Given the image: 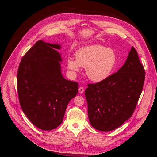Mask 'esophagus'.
Returning <instances> with one entry per match:
<instances>
[{"instance_id": "34e87169", "label": "esophagus", "mask_w": 157, "mask_h": 157, "mask_svg": "<svg viewBox=\"0 0 157 157\" xmlns=\"http://www.w3.org/2000/svg\"><path fill=\"white\" fill-rule=\"evenodd\" d=\"M84 88H83V87H80L79 88H78V92H79V93H80V94H82L83 92H84Z\"/></svg>"}]
</instances>
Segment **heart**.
I'll return each instance as SVG.
<instances>
[{
	"instance_id": "b5f03b06",
	"label": "heart",
	"mask_w": 157,
	"mask_h": 157,
	"mask_svg": "<svg viewBox=\"0 0 157 157\" xmlns=\"http://www.w3.org/2000/svg\"><path fill=\"white\" fill-rule=\"evenodd\" d=\"M75 59L69 58L67 65L72 72H79L85 67L88 78L94 82H100L110 77L115 69L117 57L112 49L101 45L87 46L78 50Z\"/></svg>"
}]
</instances>
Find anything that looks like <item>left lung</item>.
<instances>
[{
  "label": "left lung",
  "instance_id": "1",
  "mask_svg": "<svg viewBox=\"0 0 157 157\" xmlns=\"http://www.w3.org/2000/svg\"><path fill=\"white\" fill-rule=\"evenodd\" d=\"M145 70L132 47L125 63L106 80L89 84L85 90L89 121L95 129H117L132 117L140 97Z\"/></svg>",
  "mask_w": 157,
  "mask_h": 157
}]
</instances>
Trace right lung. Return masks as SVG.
Wrapping results in <instances>:
<instances>
[{
    "label": "right lung",
    "mask_w": 157,
    "mask_h": 157,
    "mask_svg": "<svg viewBox=\"0 0 157 157\" xmlns=\"http://www.w3.org/2000/svg\"><path fill=\"white\" fill-rule=\"evenodd\" d=\"M61 45L42 40L23 57L17 86L22 111L42 130H52L63 121L69 102L78 93V84L61 74Z\"/></svg>",
    "instance_id": "add662e5"
}]
</instances>
